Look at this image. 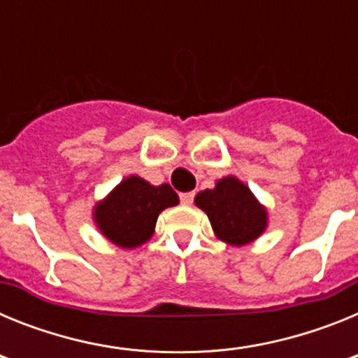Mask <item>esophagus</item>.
I'll return each mask as SVG.
<instances>
[{
  "label": "esophagus",
  "mask_w": 358,
  "mask_h": 358,
  "mask_svg": "<svg viewBox=\"0 0 358 358\" xmlns=\"http://www.w3.org/2000/svg\"><path fill=\"white\" fill-rule=\"evenodd\" d=\"M194 197H195L194 192H185V194H181V202L185 204V206H189V204L194 202Z\"/></svg>",
  "instance_id": "obj_1"
}]
</instances>
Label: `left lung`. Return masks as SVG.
Returning <instances> with one entry per match:
<instances>
[{"mask_svg":"<svg viewBox=\"0 0 358 358\" xmlns=\"http://www.w3.org/2000/svg\"><path fill=\"white\" fill-rule=\"evenodd\" d=\"M195 206L208 215L217 238L229 245L251 243L267 227L265 206L235 176L222 177L213 189L199 192Z\"/></svg>","mask_w":358,"mask_h":358,"instance_id":"obj_1","label":"left lung"}]
</instances>
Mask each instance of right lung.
Instances as JSON below:
<instances>
[{
    "label": "right lung",
    "instance_id": "obj_1",
    "mask_svg": "<svg viewBox=\"0 0 358 358\" xmlns=\"http://www.w3.org/2000/svg\"><path fill=\"white\" fill-rule=\"evenodd\" d=\"M177 204L179 195L170 185L152 186L141 177L131 176L98 202L93 218L107 240L118 248L132 249L150 240L161 211Z\"/></svg>",
    "mask_w": 358,
    "mask_h": 358
}]
</instances>
